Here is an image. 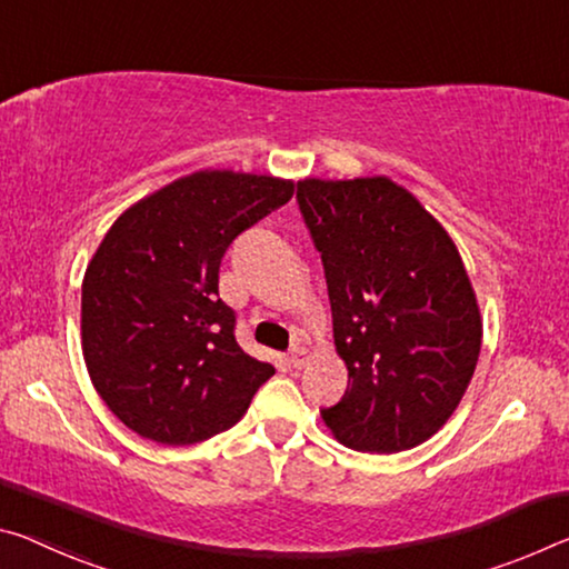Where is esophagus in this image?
<instances>
[{
    "label": "esophagus",
    "instance_id": "esophagus-1",
    "mask_svg": "<svg viewBox=\"0 0 569 569\" xmlns=\"http://www.w3.org/2000/svg\"><path fill=\"white\" fill-rule=\"evenodd\" d=\"M309 359H311V351H309V349L296 347V349L291 351V357H288V362H291L296 369H301V367L309 365Z\"/></svg>",
    "mask_w": 569,
    "mask_h": 569
}]
</instances>
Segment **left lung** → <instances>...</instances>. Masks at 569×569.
<instances>
[{"label": "left lung", "mask_w": 569, "mask_h": 569, "mask_svg": "<svg viewBox=\"0 0 569 569\" xmlns=\"http://www.w3.org/2000/svg\"><path fill=\"white\" fill-rule=\"evenodd\" d=\"M327 273L345 398L321 410L341 446L398 453L446 426L471 385L483 321L453 238L390 177L299 182Z\"/></svg>", "instance_id": "1"}]
</instances>
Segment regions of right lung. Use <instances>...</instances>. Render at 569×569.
<instances>
[{
	"label": "right lung",
	"mask_w": 569,
	"mask_h": 569,
	"mask_svg": "<svg viewBox=\"0 0 569 569\" xmlns=\"http://www.w3.org/2000/svg\"><path fill=\"white\" fill-rule=\"evenodd\" d=\"M293 192V179L200 169L108 228L83 276L80 347L126 428L161 446L202 443L236 426L276 375L240 349L218 273L230 242Z\"/></svg>",
	"instance_id": "1"
}]
</instances>
